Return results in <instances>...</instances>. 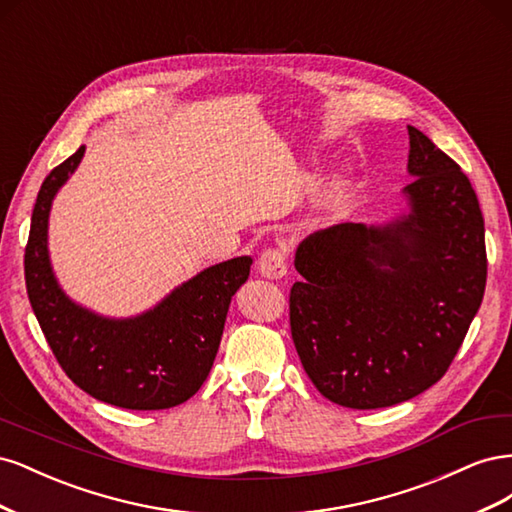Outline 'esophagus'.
Returning a JSON list of instances; mask_svg holds the SVG:
<instances>
[{
	"mask_svg": "<svg viewBox=\"0 0 512 512\" xmlns=\"http://www.w3.org/2000/svg\"><path fill=\"white\" fill-rule=\"evenodd\" d=\"M258 271L267 280H282L288 273L286 254L280 250H265L258 258Z\"/></svg>",
	"mask_w": 512,
	"mask_h": 512,
	"instance_id": "1",
	"label": "esophagus"
}]
</instances>
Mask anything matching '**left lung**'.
Segmentation results:
<instances>
[{"mask_svg":"<svg viewBox=\"0 0 512 512\" xmlns=\"http://www.w3.org/2000/svg\"><path fill=\"white\" fill-rule=\"evenodd\" d=\"M408 211L303 239L290 331L316 389L352 410L408 401L436 384L483 303L485 222L461 168L408 126Z\"/></svg>","mask_w":512,"mask_h":512,"instance_id":"8db88e82","label":"left lung"}]
</instances>
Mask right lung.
Returning <instances> with one entry per match:
<instances>
[{"instance_id": "add662e5", "label": "right lung", "mask_w": 512, "mask_h": 512, "mask_svg": "<svg viewBox=\"0 0 512 512\" xmlns=\"http://www.w3.org/2000/svg\"><path fill=\"white\" fill-rule=\"evenodd\" d=\"M85 156L81 147L44 179L25 247L29 303L68 378L104 404L164 410L188 401L213 367L232 297L250 277L252 258L207 267L143 314L108 318L72 301L49 256L53 200Z\"/></svg>"}]
</instances>
